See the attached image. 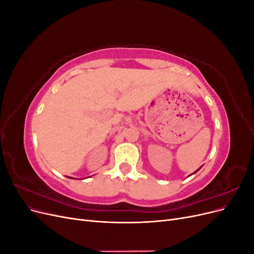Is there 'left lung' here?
<instances>
[{
    "label": "left lung",
    "instance_id": "left-lung-1",
    "mask_svg": "<svg viewBox=\"0 0 254 254\" xmlns=\"http://www.w3.org/2000/svg\"><path fill=\"white\" fill-rule=\"evenodd\" d=\"M198 170H199V168H198ZM198 170H197V171H198ZM197 171H196V172H197ZM196 172H195V173H196ZM195 173H194V174H195Z\"/></svg>",
    "mask_w": 254,
    "mask_h": 254
}]
</instances>
